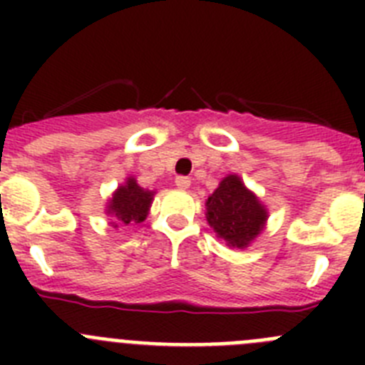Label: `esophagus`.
Wrapping results in <instances>:
<instances>
[{
  "instance_id": "obj_1",
  "label": "esophagus",
  "mask_w": 365,
  "mask_h": 365,
  "mask_svg": "<svg viewBox=\"0 0 365 365\" xmlns=\"http://www.w3.org/2000/svg\"><path fill=\"white\" fill-rule=\"evenodd\" d=\"M190 185H192L190 177H177V179H175V186L179 190H188Z\"/></svg>"
}]
</instances>
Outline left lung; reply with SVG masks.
<instances>
[{"label": "left lung", "mask_w": 365, "mask_h": 365, "mask_svg": "<svg viewBox=\"0 0 365 365\" xmlns=\"http://www.w3.org/2000/svg\"><path fill=\"white\" fill-rule=\"evenodd\" d=\"M269 212L240 175H228L206 199V219L228 247L245 248L265 227Z\"/></svg>", "instance_id": "8db88e82"}]
</instances>
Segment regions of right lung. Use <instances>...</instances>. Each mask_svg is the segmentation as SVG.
Segmentation results:
<instances>
[{
  "label": "right lung",
  "mask_w": 365,
  "mask_h": 365,
  "mask_svg": "<svg viewBox=\"0 0 365 365\" xmlns=\"http://www.w3.org/2000/svg\"><path fill=\"white\" fill-rule=\"evenodd\" d=\"M153 195L155 192L140 188L133 177H128V180L118 186L108 202V214L117 219L111 222L113 227L118 228L120 225L128 227L133 222H143L150 210Z\"/></svg>",
  "instance_id": "right-lung-1"
}]
</instances>
